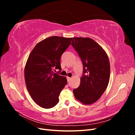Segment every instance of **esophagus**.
<instances>
[{"label":"esophagus","instance_id":"34e87169","mask_svg":"<svg viewBox=\"0 0 135 135\" xmlns=\"http://www.w3.org/2000/svg\"><path fill=\"white\" fill-rule=\"evenodd\" d=\"M71 78H70V77H69V76H67V80H68V82H69V81H70V80H71Z\"/></svg>","mask_w":135,"mask_h":135}]
</instances>
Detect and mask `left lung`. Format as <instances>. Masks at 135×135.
<instances>
[{"instance_id":"8db88e82","label":"left lung","mask_w":135,"mask_h":135,"mask_svg":"<svg viewBox=\"0 0 135 135\" xmlns=\"http://www.w3.org/2000/svg\"><path fill=\"white\" fill-rule=\"evenodd\" d=\"M71 45L79 55L83 65V74L79 87L74 89L76 99L85 105L95 103L107 89L110 66L104 49L90 38L75 37Z\"/></svg>"}]
</instances>
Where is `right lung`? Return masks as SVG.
I'll list each match as a JSON object with an SVG mask.
<instances>
[{
  "mask_svg": "<svg viewBox=\"0 0 135 135\" xmlns=\"http://www.w3.org/2000/svg\"><path fill=\"white\" fill-rule=\"evenodd\" d=\"M72 40L51 36L36 44L28 56L25 67V83L32 100L40 107L50 109L58 103L67 79L54 73L53 68L61 70V55Z\"/></svg>",
  "mask_w": 135,
  "mask_h": 135,
  "instance_id": "1",
  "label": "right lung"
}]
</instances>
